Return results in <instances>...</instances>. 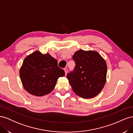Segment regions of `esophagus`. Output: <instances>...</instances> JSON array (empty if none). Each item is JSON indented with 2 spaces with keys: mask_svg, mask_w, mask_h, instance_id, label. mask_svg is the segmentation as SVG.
I'll return each instance as SVG.
<instances>
[{
  "mask_svg": "<svg viewBox=\"0 0 133 133\" xmlns=\"http://www.w3.org/2000/svg\"><path fill=\"white\" fill-rule=\"evenodd\" d=\"M64 71H65V75L67 74V72H68V69H67V68H64Z\"/></svg>",
  "mask_w": 133,
  "mask_h": 133,
  "instance_id": "34e87169",
  "label": "esophagus"
}]
</instances>
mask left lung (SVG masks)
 <instances>
[{"label":"left lung","instance_id":"8db88e82","mask_svg":"<svg viewBox=\"0 0 133 133\" xmlns=\"http://www.w3.org/2000/svg\"><path fill=\"white\" fill-rule=\"evenodd\" d=\"M74 70L67 79L75 93L83 98H94L105 85L107 66L103 57L96 51H76L73 56Z\"/></svg>","mask_w":133,"mask_h":133}]
</instances>
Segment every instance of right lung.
Wrapping results in <instances>:
<instances>
[{"instance_id":"right-lung-1","label":"right lung","mask_w":133,"mask_h":133,"mask_svg":"<svg viewBox=\"0 0 133 133\" xmlns=\"http://www.w3.org/2000/svg\"><path fill=\"white\" fill-rule=\"evenodd\" d=\"M24 88L29 93L41 96L53 90L59 77L65 75L58 61L49 54L39 51L28 55L19 71Z\"/></svg>"}]
</instances>
